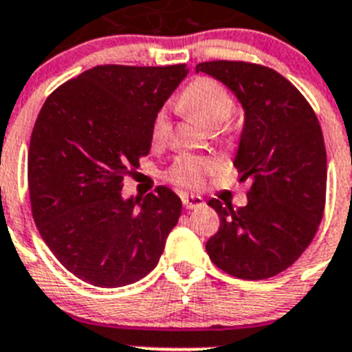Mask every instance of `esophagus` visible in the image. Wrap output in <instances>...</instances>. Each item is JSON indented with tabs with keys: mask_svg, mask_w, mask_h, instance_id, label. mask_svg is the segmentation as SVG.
Masks as SVG:
<instances>
[{
	"mask_svg": "<svg viewBox=\"0 0 352 352\" xmlns=\"http://www.w3.org/2000/svg\"><path fill=\"white\" fill-rule=\"evenodd\" d=\"M182 201H183V206L185 210H195V208H201L204 204L203 197H199V195H182Z\"/></svg>",
	"mask_w": 352,
	"mask_h": 352,
	"instance_id": "esophagus-1",
	"label": "esophagus"
}]
</instances>
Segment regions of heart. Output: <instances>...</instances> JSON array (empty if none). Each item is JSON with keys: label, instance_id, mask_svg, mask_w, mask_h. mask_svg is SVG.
I'll return each mask as SVG.
<instances>
[{"label": "heart", "instance_id": "obj_1", "mask_svg": "<svg viewBox=\"0 0 352 352\" xmlns=\"http://www.w3.org/2000/svg\"><path fill=\"white\" fill-rule=\"evenodd\" d=\"M179 105L188 109L206 129H219L234 113V98L219 80L201 77L185 89ZM170 132V118L167 107L160 109L151 125V139L162 142ZM213 162L208 158L183 155L170 166L167 178L182 186H201L213 170Z\"/></svg>", "mask_w": 352, "mask_h": 352}]
</instances>
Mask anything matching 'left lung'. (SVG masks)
I'll list each match as a JSON object with an SVG mask.
<instances>
[{
    "instance_id": "8db88e82",
    "label": "left lung",
    "mask_w": 352,
    "mask_h": 352,
    "mask_svg": "<svg viewBox=\"0 0 352 352\" xmlns=\"http://www.w3.org/2000/svg\"><path fill=\"white\" fill-rule=\"evenodd\" d=\"M204 72L231 89L245 111L234 167L247 206L208 201L220 227L206 243L214 266L243 280L287 270L309 247L326 203V148L314 109L284 76L245 61H206Z\"/></svg>"
}]
</instances>
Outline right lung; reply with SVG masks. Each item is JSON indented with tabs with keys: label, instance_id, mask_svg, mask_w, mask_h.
Segmentation results:
<instances>
[{
	"label": "right lung",
	"instance_id": "add662e5",
	"mask_svg": "<svg viewBox=\"0 0 352 352\" xmlns=\"http://www.w3.org/2000/svg\"><path fill=\"white\" fill-rule=\"evenodd\" d=\"M186 65H100L47 96L31 132V213L54 257L86 284L121 287L158 264L182 214L167 186L123 199V176L151 148V125Z\"/></svg>",
	"mask_w": 352,
	"mask_h": 352
}]
</instances>
